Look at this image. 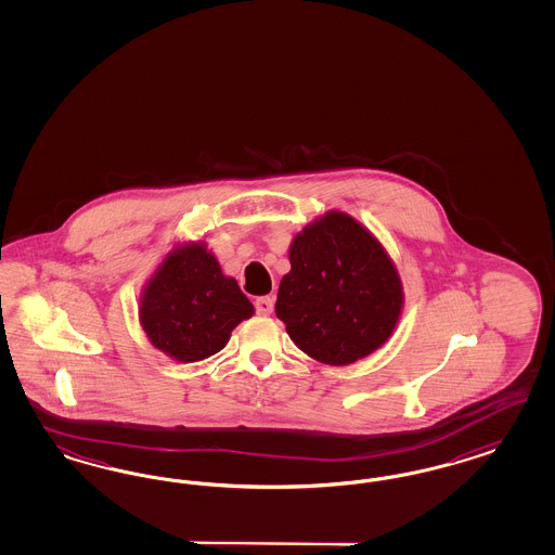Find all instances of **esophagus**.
Returning <instances> with one entry per match:
<instances>
[{
  "mask_svg": "<svg viewBox=\"0 0 555 555\" xmlns=\"http://www.w3.org/2000/svg\"><path fill=\"white\" fill-rule=\"evenodd\" d=\"M255 308H257V312H259V314L268 317V314L273 312V298H269V296H261V298H257Z\"/></svg>",
  "mask_w": 555,
  "mask_h": 555,
  "instance_id": "esophagus-1",
  "label": "esophagus"
}]
</instances>
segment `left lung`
<instances>
[{
	"label": "left lung",
	"instance_id": "left-lung-1",
	"mask_svg": "<svg viewBox=\"0 0 555 555\" xmlns=\"http://www.w3.org/2000/svg\"><path fill=\"white\" fill-rule=\"evenodd\" d=\"M275 314L310 358L346 366L380 348L403 308L395 263L372 232L344 211H328L289 245Z\"/></svg>",
	"mask_w": 555,
	"mask_h": 555
}]
</instances>
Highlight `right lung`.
<instances>
[{"instance_id": "right-lung-1", "label": "right lung", "mask_w": 555, "mask_h": 555, "mask_svg": "<svg viewBox=\"0 0 555 555\" xmlns=\"http://www.w3.org/2000/svg\"><path fill=\"white\" fill-rule=\"evenodd\" d=\"M253 312L236 280L222 273L204 243L170 250L140 300V323L152 346L185 364L218 353Z\"/></svg>"}]
</instances>
